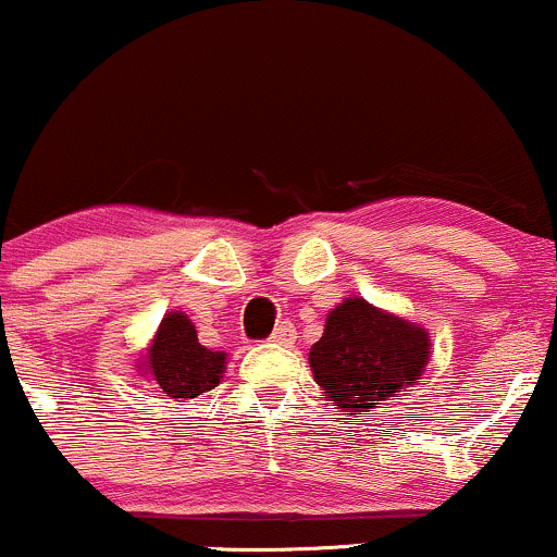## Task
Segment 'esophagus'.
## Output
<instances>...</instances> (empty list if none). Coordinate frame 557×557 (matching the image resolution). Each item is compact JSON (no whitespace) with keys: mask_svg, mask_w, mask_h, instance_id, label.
Segmentation results:
<instances>
[{"mask_svg":"<svg viewBox=\"0 0 557 557\" xmlns=\"http://www.w3.org/2000/svg\"><path fill=\"white\" fill-rule=\"evenodd\" d=\"M295 326L289 324V321H281V324L276 326V332L271 334V343H276V345H292L295 343Z\"/></svg>","mask_w":557,"mask_h":557,"instance_id":"esophagus-1","label":"esophagus"}]
</instances>
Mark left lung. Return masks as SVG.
Returning a JSON list of instances; mask_svg holds the SVG:
<instances>
[{"mask_svg": "<svg viewBox=\"0 0 557 557\" xmlns=\"http://www.w3.org/2000/svg\"><path fill=\"white\" fill-rule=\"evenodd\" d=\"M428 332L367 300H345L329 313L324 337L310 348V369L343 411H369L422 380Z\"/></svg>", "mask_w": 557, "mask_h": 557, "instance_id": "obj_1", "label": "left lung"}]
</instances>
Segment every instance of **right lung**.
Listing matches in <instances>:
<instances>
[{
	"instance_id": "obj_1",
	"label": "right lung",
	"mask_w": 557,
	"mask_h": 557,
	"mask_svg": "<svg viewBox=\"0 0 557 557\" xmlns=\"http://www.w3.org/2000/svg\"><path fill=\"white\" fill-rule=\"evenodd\" d=\"M148 369L170 398H196L220 385L225 352L207 350L188 315L166 313L148 350Z\"/></svg>"
}]
</instances>
